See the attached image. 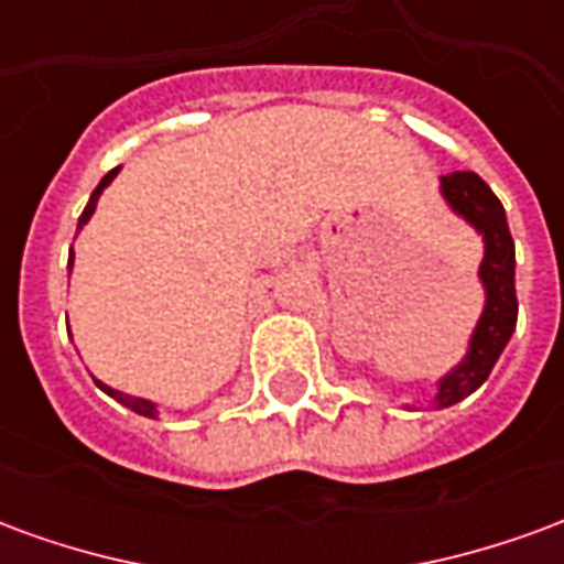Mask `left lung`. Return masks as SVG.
<instances>
[{
    "label": "left lung",
    "instance_id": "obj_1",
    "mask_svg": "<svg viewBox=\"0 0 564 564\" xmlns=\"http://www.w3.org/2000/svg\"><path fill=\"white\" fill-rule=\"evenodd\" d=\"M441 189L449 208L462 214L477 232H484L486 241V257L480 265V281L486 286L484 317L474 329L471 350L465 362L441 380L437 408H447L471 395L489 378L510 332L517 326V290H513V238L496 193L474 172H453L441 177Z\"/></svg>",
    "mask_w": 564,
    "mask_h": 564
}]
</instances>
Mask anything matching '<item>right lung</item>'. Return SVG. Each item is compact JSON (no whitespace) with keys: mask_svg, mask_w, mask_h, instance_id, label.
I'll use <instances>...</instances> for the list:
<instances>
[{"mask_svg":"<svg viewBox=\"0 0 564 564\" xmlns=\"http://www.w3.org/2000/svg\"><path fill=\"white\" fill-rule=\"evenodd\" d=\"M117 172H120V169H111V172L105 174L102 181H99V186L93 189L90 202H87V208H84V214H80L78 229H80V226H84V223L90 220V214H93V210H96V198H99V193H102L105 186H108V184H111V181H115V174H117ZM68 269H72V262H68ZM99 387H102V383H99ZM102 390L108 392L111 399H117V402H120V404H127V408H132L135 414H141V416H156V408H153V404H150L148 399H135V395H123V392L111 390V387H102Z\"/></svg>","mask_w":564,"mask_h":564,"instance_id":"1","label":"right lung"}]
</instances>
